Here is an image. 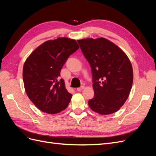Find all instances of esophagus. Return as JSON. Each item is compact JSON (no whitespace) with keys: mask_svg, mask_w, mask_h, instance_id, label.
I'll list each match as a JSON object with an SVG mask.
<instances>
[{"mask_svg":"<svg viewBox=\"0 0 156 156\" xmlns=\"http://www.w3.org/2000/svg\"><path fill=\"white\" fill-rule=\"evenodd\" d=\"M84 86H82V87H79V88H77V91H81L83 89H84Z\"/></svg>","mask_w":156,"mask_h":156,"instance_id":"obj_1","label":"esophagus"}]
</instances>
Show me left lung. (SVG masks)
<instances>
[{
	"label": "left lung",
	"instance_id": "obj_1",
	"mask_svg": "<svg viewBox=\"0 0 156 156\" xmlns=\"http://www.w3.org/2000/svg\"><path fill=\"white\" fill-rule=\"evenodd\" d=\"M92 69L94 97L91 109L101 115L119 111L128 98L133 80L129 58L116 44L104 37L77 40Z\"/></svg>",
	"mask_w": 156,
	"mask_h": 156
}]
</instances>
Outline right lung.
I'll return each mask as SVG.
<instances>
[{
    "label": "right lung",
    "instance_id": "right-lung-1",
    "mask_svg": "<svg viewBox=\"0 0 156 156\" xmlns=\"http://www.w3.org/2000/svg\"><path fill=\"white\" fill-rule=\"evenodd\" d=\"M79 48L75 40L58 37L34 50L25 62L23 79L25 92L40 111L56 114L68 107L72 97L68 92L60 70L68 58Z\"/></svg>",
    "mask_w": 156,
    "mask_h": 156
}]
</instances>
